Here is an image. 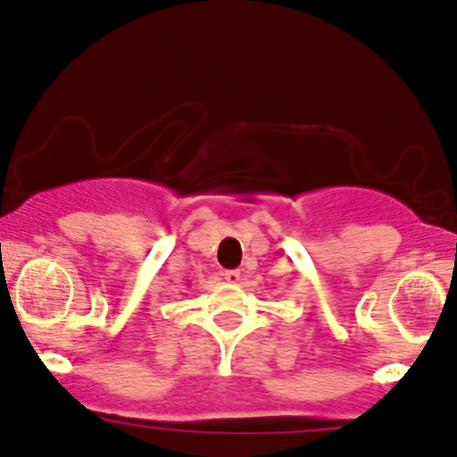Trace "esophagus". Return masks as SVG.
<instances>
[{"label":"esophagus","mask_w":457,"mask_h":457,"mask_svg":"<svg viewBox=\"0 0 457 457\" xmlns=\"http://www.w3.org/2000/svg\"><path fill=\"white\" fill-rule=\"evenodd\" d=\"M223 277H225V281H228V283H238V281H241V272H238V270H228V272H225Z\"/></svg>","instance_id":"esophagus-1"}]
</instances>
